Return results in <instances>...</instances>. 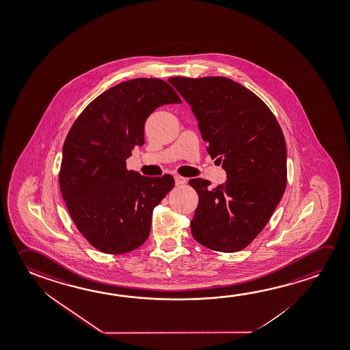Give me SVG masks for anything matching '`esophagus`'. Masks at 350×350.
Wrapping results in <instances>:
<instances>
[{"instance_id": "1", "label": "esophagus", "mask_w": 350, "mask_h": 350, "mask_svg": "<svg viewBox=\"0 0 350 350\" xmlns=\"http://www.w3.org/2000/svg\"><path fill=\"white\" fill-rule=\"evenodd\" d=\"M174 180H176L177 185H183V184L187 183V178L182 177V176H176Z\"/></svg>"}]
</instances>
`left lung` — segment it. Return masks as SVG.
I'll return each instance as SVG.
<instances>
[{
  "label": "left lung",
  "instance_id": "8db88e82",
  "mask_svg": "<svg viewBox=\"0 0 350 350\" xmlns=\"http://www.w3.org/2000/svg\"><path fill=\"white\" fill-rule=\"evenodd\" d=\"M168 82L191 107L208 154L228 178L215 188L202 178L189 180L199 195L193 237L218 252L241 251L263 230L285 193L284 133L267 104L235 81L176 76Z\"/></svg>",
  "mask_w": 350,
  "mask_h": 350
}]
</instances>
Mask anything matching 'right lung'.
Listing matches in <instances>:
<instances>
[{
  "label": "right lung",
  "instance_id": "right-lung-1",
  "mask_svg": "<svg viewBox=\"0 0 350 350\" xmlns=\"http://www.w3.org/2000/svg\"><path fill=\"white\" fill-rule=\"evenodd\" d=\"M182 103L160 79H133L109 88L76 118L63 146L59 185L71 219L100 252L122 254L150 234L152 210L173 187L171 174L146 177L126 159L144 144L156 108Z\"/></svg>",
  "mask_w": 350,
  "mask_h": 350
}]
</instances>
